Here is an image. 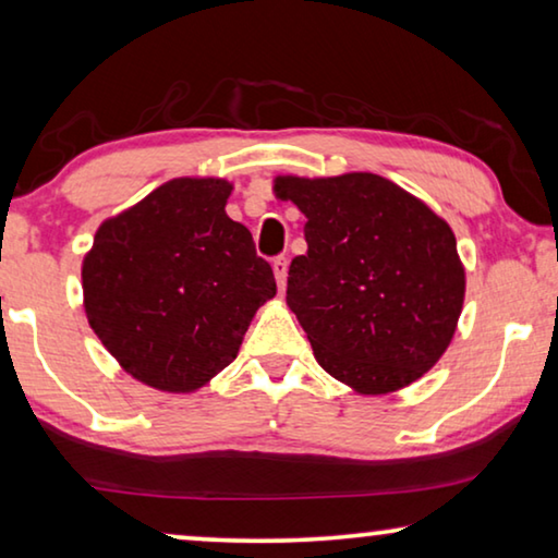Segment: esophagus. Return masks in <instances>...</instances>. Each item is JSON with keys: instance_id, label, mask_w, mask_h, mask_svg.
<instances>
[{"instance_id": "esophagus-1", "label": "esophagus", "mask_w": 558, "mask_h": 558, "mask_svg": "<svg viewBox=\"0 0 558 558\" xmlns=\"http://www.w3.org/2000/svg\"><path fill=\"white\" fill-rule=\"evenodd\" d=\"M271 269H274V277H277V284H279V292L287 287V271H289V262L287 256H277V259L271 262Z\"/></svg>"}]
</instances>
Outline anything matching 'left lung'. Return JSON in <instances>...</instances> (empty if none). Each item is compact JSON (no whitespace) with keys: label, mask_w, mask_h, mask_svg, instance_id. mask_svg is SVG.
Masks as SVG:
<instances>
[{"label":"left lung","mask_w":558,"mask_h":558,"mask_svg":"<svg viewBox=\"0 0 558 558\" xmlns=\"http://www.w3.org/2000/svg\"><path fill=\"white\" fill-rule=\"evenodd\" d=\"M274 193L306 216L287 304L322 369L360 395L413 385L448 350L463 310L450 226L375 173L277 175Z\"/></svg>","instance_id":"8db88e82"}]
</instances>
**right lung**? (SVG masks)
<instances>
[{"instance_id": "1", "label": "right lung", "mask_w": 558, "mask_h": 558, "mask_svg": "<svg viewBox=\"0 0 558 558\" xmlns=\"http://www.w3.org/2000/svg\"><path fill=\"white\" fill-rule=\"evenodd\" d=\"M233 185L173 179L95 231L83 304L118 365L160 392H196L236 360L256 310L277 294L244 223L226 216Z\"/></svg>"}]
</instances>
